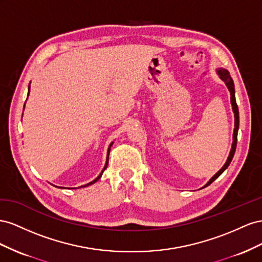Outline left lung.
Segmentation results:
<instances>
[{"instance_id": "left-lung-1", "label": "left lung", "mask_w": 262, "mask_h": 262, "mask_svg": "<svg viewBox=\"0 0 262 262\" xmlns=\"http://www.w3.org/2000/svg\"><path fill=\"white\" fill-rule=\"evenodd\" d=\"M216 71H217L220 78H221L224 82H225V84H226V86L228 88L229 92H230V103H231V106H233V112H234V116H235V128H234V134H233V145H231L230 152H229V156H228V158H227L225 164H224V166L222 167V169L219 171L217 173H215V174L211 178V180L208 181V182L203 186V188H205V186H207V185H210L213 181H215L216 179H217V178L224 172V171H225V170L228 168L229 163L231 162V160H233V157H234L235 151H236L237 134H238V128H239V112H238V106H237L236 99H235V85H234V81H233V79H231L229 72H228L226 69L220 68V69H217Z\"/></svg>"}]
</instances>
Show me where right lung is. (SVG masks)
<instances>
[{"label":"right lung","mask_w":262,"mask_h":262,"mask_svg":"<svg viewBox=\"0 0 262 262\" xmlns=\"http://www.w3.org/2000/svg\"><path fill=\"white\" fill-rule=\"evenodd\" d=\"M29 89H31V88H29L28 86V94H29V91H31V90H29ZM25 106V105H24ZM112 145H113V143H112L111 145H110V147H108V150H107V157H106V162H105V166H104V168H103V170H102V172L100 173V176L98 177V178H96V179H94V180L92 181V182H90V183H88V184H85V185H81L80 186V188H84V186H88V185H91V184H93V183H95L96 181H98L99 180V179L102 177V174H103V172H104V170H105L106 169V167H107V164H108V156H110V150H111V146ZM72 189H77V188H72Z\"/></svg>","instance_id":"add662e5"}]
</instances>
